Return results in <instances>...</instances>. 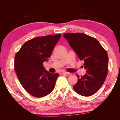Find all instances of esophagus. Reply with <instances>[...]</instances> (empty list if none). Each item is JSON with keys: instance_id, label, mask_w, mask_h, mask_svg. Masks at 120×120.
Listing matches in <instances>:
<instances>
[{"instance_id": "obj_1", "label": "esophagus", "mask_w": 120, "mask_h": 120, "mask_svg": "<svg viewBox=\"0 0 120 120\" xmlns=\"http://www.w3.org/2000/svg\"><path fill=\"white\" fill-rule=\"evenodd\" d=\"M59 74L60 75H62V74H69V73H68L67 72H66V71H62V72H60Z\"/></svg>"}]
</instances>
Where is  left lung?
Here are the masks:
<instances>
[{
  "label": "left lung",
  "mask_w": 120,
  "mask_h": 120,
  "mask_svg": "<svg viewBox=\"0 0 120 120\" xmlns=\"http://www.w3.org/2000/svg\"><path fill=\"white\" fill-rule=\"evenodd\" d=\"M63 35L80 60L84 61L86 74L79 77L73 86L75 92L83 96H90L99 90L104 82L108 71L107 52L95 38L81 33Z\"/></svg>",
  "instance_id": "obj_1"
}]
</instances>
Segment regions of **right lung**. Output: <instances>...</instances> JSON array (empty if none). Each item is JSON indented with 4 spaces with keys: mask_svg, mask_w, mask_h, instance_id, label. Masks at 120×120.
Wrapping results in <instances>:
<instances>
[{
    "mask_svg": "<svg viewBox=\"0 0 120 120\" xmlns=\"http://www.w3.org/2000/svg\"><path fill=\"white\" fill-rule=\"evenodd\" d=\"M61 34L37 37L26 42L15 56V70L20 83L27 93L36 97L52 92L58 73L51 74L43 64L48 61Z\"/></svg>",
    "mask_w": 120,
    "mask_h": 120,
    "instance_id": "obj_1",
    "label": "right lung"
}]
</instances>
